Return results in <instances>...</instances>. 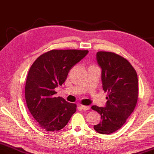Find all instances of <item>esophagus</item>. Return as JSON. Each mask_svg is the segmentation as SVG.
I'll list each match as a JSON object with an SVG mask.
<instances>
[{
    "label": "esophagus",
    "instance_id": "obj_1",
    "mask_svg": "<svg viewBox=\"0 0 154 154\" xmlns=\"http://www.w3.org/2000/svg\"><path fill=\"white\" fill-rule=\"evenodd\" d=\"M81 108H82L83 110H88L90 109V106H83V105H81Z\"/></svg>",
    "mask_w": 154,
    "mask_h": 154
}]
</instances>
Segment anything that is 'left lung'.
<instances>
[{"instance_id": "left-lung-1", "label": "left lung", "mask_w": 154, "mask_h": 154, "mask_svg": "<svg viewBox=\"0 0 154 154\" xmlns=\"http://www.w3.org/2000/svg\"><path fill=\"white\" fill-rule=\"evenodd\" d=\"M96 60L101 68L102 87L108 93V101L105 107L91 106L101 116L94 128L100 134H108L121 128L134 110L138 99V78L130 63L120 55L98 51Z\"/></svg>"}]
</instances>
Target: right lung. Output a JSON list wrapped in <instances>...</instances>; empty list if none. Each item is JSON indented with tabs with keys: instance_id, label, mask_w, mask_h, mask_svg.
<instances>
[{
	"instance_id": "right-lung-1",
	"label": "right lung",
	"mask_w": 154,
	"mask_h": 154,
	"mask_svg": "<svg viewBox=\"0 0 154 154\" xmlns=\"http://www.w3.org/2000/svg\"><path fill=\"white\" fill-rule=\"evenodd\" d=\"M87 50H51L34 61L26 77L25 99L28 109L38 126L48 132L63 129L76 112L75 103L54 97L69 71L85 58Z\"/></svg>"
}]
</instances>
